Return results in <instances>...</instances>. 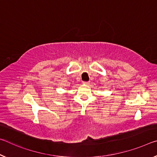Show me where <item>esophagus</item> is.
Masks as SVG:
<instances>
[{"label": "esophagus", "instance_id": "1", "mask_svg": "<svg viewBox=\"0 0 157 157\" xmlns=\"http://www.w3.org/2000/svg\"><path fill=\"white\" fill-rule=\"evenodd\" d=\"M83 83H84V84H89L90 82H89V81H87V82H83Z\"/></svg>", "mask_w": 157, "mask_h": 157}]
</instances>
